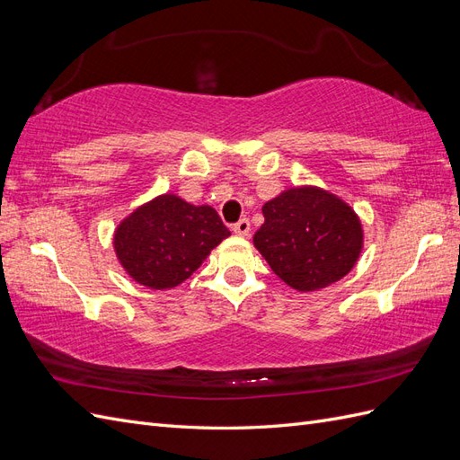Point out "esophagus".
<instances>
[{
  "instance_id": "1",
  "label": "esophagus",
  "mask_w": 460,
  "mask_h": 460,
  "mask_svg": "<svg viewBox=\"0 0 460 460\" xmlns=\"http://www.w3.org/2000/svg\"><path fill=\"white\" fill-rule=\"evenodd\" d=\"M232 230H234L235 235H242V238H245V235H249V232H252V225H249L247 218H242V220L235 222Z\"/></svg>"
}]
</instances>
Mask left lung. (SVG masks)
<instances>
[{
    "label": "left lung",
    "mask_w": 460,
    "mask_h": 460,
    "mask_svg": "<svg viewBox=\"0 0 460 460\" xmlns=\"http://www.w3.org/2000/svg\"><path fill=\"white\" fill-rule=\"evenodd\" d=\"M262 215L253 243L274 274L297 291L341 280L363 252L358 215L328 190L288 188L262 205Z\"/></svg>",
    "instance_id": "8db88e82"
}]
</instances>
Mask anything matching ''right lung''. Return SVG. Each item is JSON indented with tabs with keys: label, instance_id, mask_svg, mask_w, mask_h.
<instances>
[{
	"label": "right lung",
	"instance_id": "add662e5",
	"mask_svg": "<svg viewBox=\"0 0 460 460\" xmlns=\"http://www.w3.org/2000/svg\"><path fill=\"white\" fill-rule=\"evenodd\" d=\"M230 235L213 207L191 205L163 193L120 220L113 247L134 282L169 289L196 272L208 253Z\"/></svg>",
	"mask_w": 460,
	"mask_h": 460
}]
</instances>
